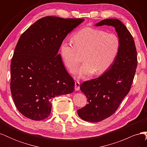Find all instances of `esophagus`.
Masks as SVG:
<instances>
[{
	"mask_svg": "<svg viewBox=\"0 0 147 147\" xmlns=\"http://www.w3.org/2000/svg\"><path fill=\"white\" fill-rule=\"evenodd\" d=\"M80 82H75V90L76 91H78L80 90Z\"/></svg>",
	"mask_w": 147,
	"mask_h": 147,
	"instance_id": "esophagus-1",
	"label": "esophagus"
}]
</instances>
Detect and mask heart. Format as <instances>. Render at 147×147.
Listing matches in <instances>:
<instances>
[{
  "label": "heart",
  "instance_id": "heart-1",
  "mask_svg": "<svg viewBox=\"0 0 147 147\" xmlns=\"http://www.w3.org/2000/svg\"><path fill=\"white\" fill-rule=\"evenodd\" d=\"M74 45L62 42L59 53L65 66L70 71L76 70L82 61L84 63L78 70L80 77L101 75L113 65L118 55L120 40L116 34L94 28H84L72 37Z\"/></svg>",
  "mask_w": 147,
  "mask_h": 147
}]
</instances>
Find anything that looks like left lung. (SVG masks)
<instances>
[{
    "label": "left lung",
    "instance_id": "8db88e82",
    "mask_svg": "<svg viewBox=\"0 0 147 147\" xmlns=\"http://www.w3.org/2000/svg\"><path fill=\"white\" fill-rule=\"evenodd\" d=\"M112 26L120 40L118 55L111 67L100 77L83 82L80 90L88 103L77 110L78 116L86 121L96 123L110 117L129 92L137 65L134 38L118 19H105L97 26Z\"/></svg>",
    "mask_w": 147,
    "mask_h": 147
}]
</instances>
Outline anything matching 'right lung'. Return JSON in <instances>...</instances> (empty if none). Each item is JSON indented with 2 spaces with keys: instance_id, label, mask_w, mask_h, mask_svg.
Masks as SVG:
<instances>
[{
  "instance_id": "1",
  "label": "right lung",
  "mask_w": 147,
  "mask_h": 147,
  "mask_svg": "<svg viewBox=\"0 0 147 147\" xmlns=\"http://www.w3.org/2000/svg\"><path fill=\"white\" fill-rule=\"evenodd\" d=\"M84 21L48 16L21 35L10 65V90L19 112L35 121L50 115L51 100L74 90L58 51L67 34Z\"/></svg>"
}]
</instances>
